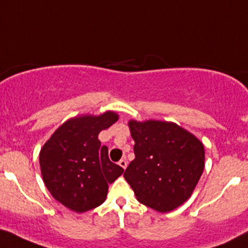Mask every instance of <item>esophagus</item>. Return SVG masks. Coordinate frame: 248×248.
<instances>
[{
    "label": "esophagus",
    "mask_w": 248,
    "mask_h": 248,
    "mask_svg": "<svg viewBox=\"0 0 248 248\" xmlns=\"http://www.w3.org/2000/svg\"><path fill=\"white\" fill-rule=\"evenodd\" d=\"M119 165L121 166L122 169H124V170H126V168H127V160H126V159H121V160L119 161Z\"/></svg>",
    "instance_id": "esophagus-1"
}]
</instances>
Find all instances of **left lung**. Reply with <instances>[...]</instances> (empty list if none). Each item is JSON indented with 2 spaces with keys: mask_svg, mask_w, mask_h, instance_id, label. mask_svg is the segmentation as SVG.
<instances>
[{
  "mask_svg": "<svg viewBox=\"0 0 248 248\" xmlns=\"http://www.w3.org/2000/svg\"><path fill=\"white\" fill-rule=\"evenodd\" d=\"M135 159L124 177L138 201L160 213L191 196L204 169V147L176 124L129 122Z\"/></svg>",
  "mask_w": 248,
  "mask_h": 248,
  "instance_id": "1",
  "label": "left lung"
}]
</instances>
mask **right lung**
I'll use <instances>...</instances> for the list:
<instances>
[{
  "label": "right lung",
  "instance_id": "obj_1",
  "mask_svg": "<svg viewBox=\"0 0 248 248\" xmlns=\"http://www.w3.org/2000/svg\"><path fill=\"white\" fill-rule=\"evenodd\" d=\"M117 121L107 111L100 116L71 119L53 133L40 151L41 174L52 196L69 209L84 213L104 202L108 184L124 172L108 157L98 134Z\"/></svg>",
  "mask_w": 248,
  "mask_h": 248
}]
</instances>
